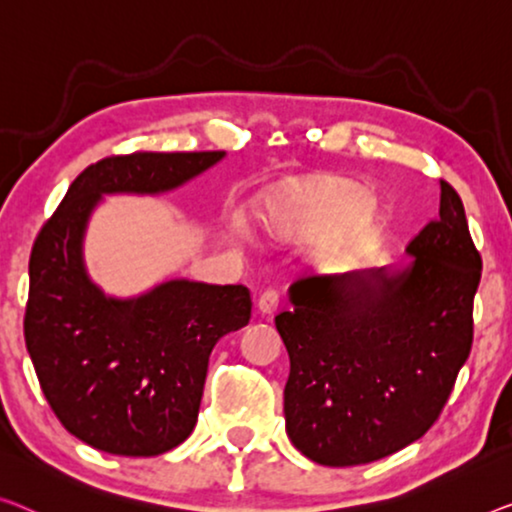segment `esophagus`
I'll return each instance as SVG.
<instances>
[{
    "label": "esophagus",
    "mask_w": 512,
    "mask_h": 512,
    "mask_svg": "<svg viewBox=\"0 0 512 512\" xmlns=\"http://www.w3.org/2000/svg\"><path fill=\"white\" fill-rule=\"evenodd\" d=\"M278 303H280V292L276 287H266L262 294H259V299H257V308H259V312H262V315H273V312H276V308H278Z\"/></svg>",
    "instance_id": "esophagus-1"
}]
</instances>
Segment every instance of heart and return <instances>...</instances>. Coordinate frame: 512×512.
<instances>
[{
    "label": "heart",
    "mask_w": 512,
    "mask_h": 512,
    "mask_svg": "<svg viewBox=\"0 0 512 512\" xmlns=\"http://www.w3.org/2000/svg\"><path fill=\"white\" fill-rule=\"evenodd\" d=\"M266 220L287 236L324 232L319 255L338 257L368 239L379 223L377 202L361 183L315 177L280 188L266 204Z\"/></svg>",
    "instance_id": "b5f03b06"
}]
</instances>
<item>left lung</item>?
<instances>
[{"label": "left lung", "instance_id": "8db88e82", "mask_svg": "<svg viewBox=\"0 0 512 512\" xmlns=\"http://www.w3.org/2000/svg\"><path fill=\"white\" fill-rule=\"evenodd\" d=\"M439 216L409 269L294 282L276 315L289 354L285 423L326 467H356L421 439L446 407L474 342L478 248L457 190L439 179Z\"/></svg>", "mask_w": 512, "mask_h": 512}]
</instances>
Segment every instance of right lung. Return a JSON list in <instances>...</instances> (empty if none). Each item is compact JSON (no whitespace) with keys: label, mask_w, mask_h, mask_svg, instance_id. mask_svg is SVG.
Segmentation results:
<instances>
[{"label":"right lung","mask_w":512,"mask_h":512,"mask_svg":"<svg viewBox=\"0 0 512 512\" xmlns=\"http://www.w3.org/2000/svg\"><path fill=\"white\" fill-rule=\"evenodd\" d=\"M223 151H133L96 160L71 183L29 255L25 342L59 423L98 451L151 457L193 432L209 354L250 322V289L172 280L135 301L105 299L80 241L103 193H160Z\"/></svg>","instance_id":"add662e5"}]
</instances>
